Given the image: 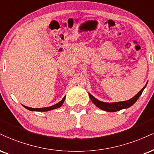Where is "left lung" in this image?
Masks as SVG:
<instances>
[{
	"label": "left lung",
	"instance_id": "8db88e82",
	"mask_svg": "<svg viewBox=\"0 0 154 154\" xmlns=\"http://www.w3.org/2000/svg\"><path fill=\"white\" fill-rule=\"evenodd\" d=\"M146 85H147V83H146ZM146 85L141 89V90H140L138 93H137L134 97L127 101L107 103H104V102H101L98 100L96 99L95 97H94L90 93H89V96H90V99H91L92 103H93L97 107L100 108L101 110L107 111V112H116V111L120 110H122V109L128 108V107L132 106V105L137 101V100L139 98L140 95L142 94L143 91V90L146 87Z\"/></svg>",
	"mask_w": 154,
	"mask_h": 154
}]
</instances>
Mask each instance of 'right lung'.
<instances>
[{"instance_id":"obj_1","label":"right lung","mask_w":154,"mask_h":154,"mask_svg":"<svg viewBox=\"0 0 154 154\" xmlns=\"http://www.w3.org/2000/svg\"><path fill=\"white\" fill-rule=\"evenodd\" d=\"M65 97H66V96H65ZM65 97L63 98V99L60 102H59V103H57L56 105H52V106H51V107H43V108H32V107H26V106H24V105H23V107H25V108L28 109V110H31V111H40V112H45V111H49V110H53V109L58 108V107L62 106V105L63 104V103H64V100H65Z\"/></svg>"}]
</instances>
